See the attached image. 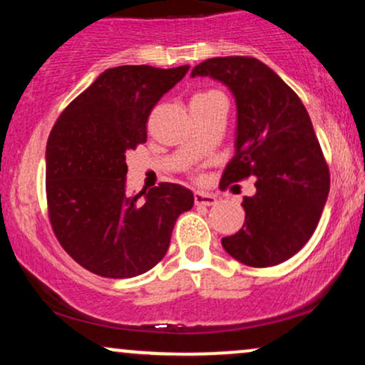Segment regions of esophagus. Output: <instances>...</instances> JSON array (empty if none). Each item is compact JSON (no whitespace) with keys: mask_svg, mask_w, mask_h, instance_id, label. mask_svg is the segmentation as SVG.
<instances>
[{"mask_svg":"<svg viewBox=\"0 0 365 365\" xmlns=\"http://www.w3.org/2000/svg\"><path fill=\"white\" fill-rule=\"evenodd\" d=\"M216 200V195L207 194V192H195L194 194V202L197 206H215Z\"/></svg>","mask_w":365,"mask_h":365,"instance_id":"1","label":"esophagus"}]
</instances>
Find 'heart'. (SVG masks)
I'll list each match as a JSON object with an SVG mask.
<instances>
[{"instance_id":"b5f03b06","label":"heart","mask_w":365,"mask_h":365,"mask_svg":"<svg viewBox=\"0 0 365 365\" xmlns=\"http://www.w3.org/2000/svg\"><path fill=\"white\" fill-rule=\"evenodd\" d=\"M211 94H216V92H200V94L194 96V98H192V99H195V98H204V96H211Z\"/></svg>"}]
</instances>
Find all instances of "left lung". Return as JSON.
Segmentation results:
<instances>
[{"label":"left lung","instance_id":"left-lung-1","mask_svg":"<svg viewBox=\"0 0 365 365\" xmlns=\"http://www.w3.org/2000/svg\"><path fill=\"white\" fill-rule=\"evenodd\" d=\"M195 75L226 83L237 99V149L220 188L255 177V194L242 202L244 226L221 244L247 266H276L307 244L329 194L328 163L309 113L295 91L255 58H209L194 66Z\"/></svg>","mask_w":365,"mask_h":365}]
</instances>
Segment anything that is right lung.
<instances>
[{"label": "right lung", "instance_id": "1", "mask_svg": "<svg viewBox=\"0 0 365 365\" xmlns=\"http://www.w3.org/2000/svg\"><path fill=\"white\" fill-rule=\"evenodd\" d=\"M187 72L188 65L108 68L49 133V223L66 254L91 273L132 278L149 271L165 257L178 216L194 206V194L178 183L125 194V153L148 140L150 111Z\"/></svg>", "mask_w": 365, "mask_h": 365}]
</instances>
